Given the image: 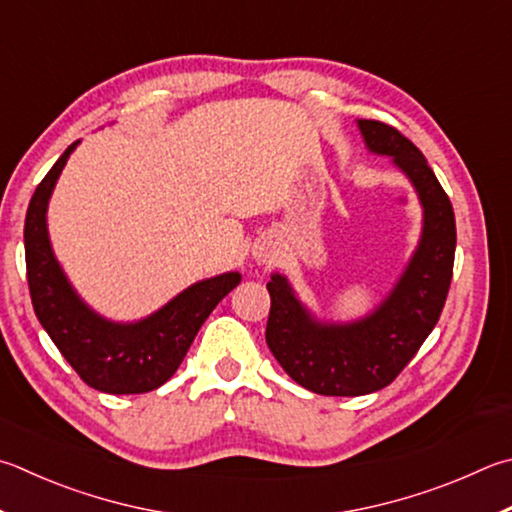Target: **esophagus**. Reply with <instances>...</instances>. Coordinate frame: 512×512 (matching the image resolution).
Instances as JSON below:
<instances>
[{
    "instance_id": "34e87169",
    "label": "esophagus",
    "mask_w": 512,
    "mask_h": 512,
    "mask_svg": "<svg viewBox=\"0 0 512 512\" xmlns=\"http://www.w3.org/2000/svg\"><path fill=\"white\" fill-rule=\"evenodd\" d=\"M257 257H259V262H271L273 253H271V250H264V253H259Z\"/></svg>"
}]
</instances>
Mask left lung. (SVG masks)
<instances>
[{
    "label": "left lung",
    "mask_w": 512,
    "mask_h": 512,
    "mask_svg": "<svg viewBox=\"0 0 512 512\" xmlns=\"http://www.w3.org/2000/svg\"><path fill=\"white\" fill-rule=\"evenodd\" d=\"M358 129L371 154L392 159L410 179L423 208V226L405 271L365 318H315L286 275H271L268 349L297 385L322 396L371 394L401 374L439 322L457 248L452 203L421 150L378 120H358Z\"/></svg>",
    "instance_id": "1"
}]
</instances>
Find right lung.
Instances as JSON below:
<instances>
[{
    "instance_id": "1",
    "label": "right lung",
    "mask_w": 512,
    "mask_h": 512,
    "mask_svg": "<svg viewBox=\"0 0 512 512\" xmlns=\"http://www.w3.org/2000/svg\"><path fill=\"white\" fill-rule=\"evenodd\" d=\"M80 141L71 143L37 185L24 221L26 277L37 320L89 387L145 394L161 387L188 353L212 309L241 282L230 271L201 280L136 322H116L82 300L55 259L46 210L55 183Z\"/></svg>"
}]
</instances>
